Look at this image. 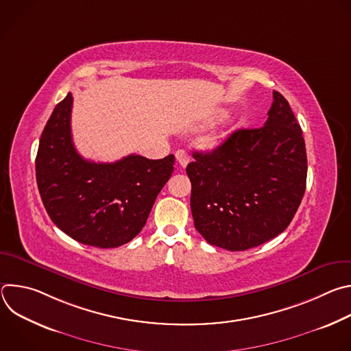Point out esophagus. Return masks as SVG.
I'll list each match as a JSON object with an SVG mask.
<instances>
[{
	"label": "esophagus",
	"mask_w": 351,
	"mask_h": 351,
	"mask_svg": "<svg viewBox=\"0 0 351 351\" xmlns=\"http://www.w3.org/2000/svg\"><path fill=\"white\" fill-rule=\"evenodd\" d=\"M175 158L178 161V164L180 167H183V168L189 164V156H187V153L184 152V149H178V152L175 153Z\"/></svg>",
	"instance_id": "esophagus-1"
}]
</instances>
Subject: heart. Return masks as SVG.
Masks as SVG:
<instances>
[{"instance_id":"obj_1","label":"heart","mask_w":351,"mask_h":351,"mask_svg":"<svg viewBox=\"0 0 351 351\" xmlns=\"http://www.w3.org/2000/svg\"><path fill=\"white\" fill-rule=\"evenodd\" d=\"M225 130H222V132H219V133H215V134H211V136H207V137H204L203 140H202V147H204V148H214V147H217L219 143H221V140H222V137L225 136Z\"/></svg>"}]
</instances>
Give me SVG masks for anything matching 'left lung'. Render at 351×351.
<instances>
[{
  "instance_id": "obj_1",
  "label": "left lung",
  "mask_w": 351,
  "mask_h": 351,
  "mask_svg": "<svg viewBox=\"0 0 351 351\" xmlns=\"http://www.w3.org/2000/svg\"><path fill=\"white\" fill-rule=\"evenodd\" d=\"M194 226L210 244L230 252L257 247L291 222L307 180L303 132L287 99L274 91L264 126L239 129L210 153H193Z\"/></svg>"
}]
</instances>
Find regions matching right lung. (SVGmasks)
<instances>
[{
  "mask_svg": "<svg viewBox=\"0 0 351 351\" xmlns=\"http://www.w3.org/2000/svg\"><path fill=\"white\" fill-rule=\"evenodd\" d=\"M69 93L54 108L38 144L36 179L51 221L87 245L112 248L134 239L173 172L175 157L130 154L104 164L84 160L73 145Z\"/></svg>",
  "mask_w": 351,
  "mask_h": 351,
  "instance_id": "right-lung-1",
  "label": "right lung"
}]
</instances>
